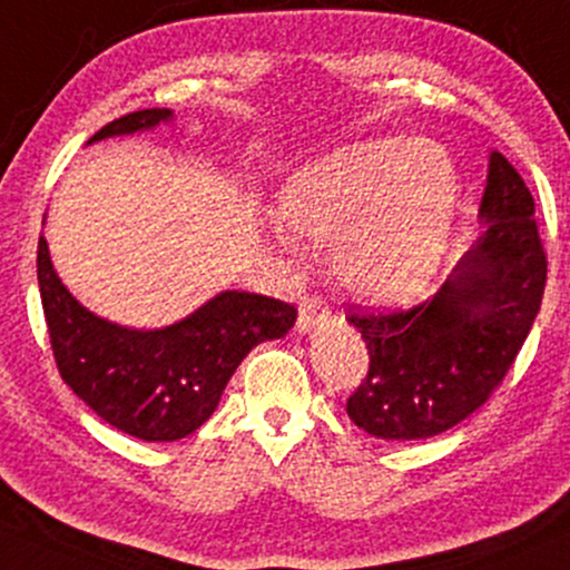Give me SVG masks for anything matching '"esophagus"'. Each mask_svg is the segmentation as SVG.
Listing matches in <instances>:
<instances>
[{
	"instance_id": "esophagus-1",
	"label": "esophagus",
	"mask_w": 570,
	"mask_h": 570,
	"mask_svg": "<svg viewBox=\"0 0 570 570\" xmlns=\"http://www.w3.org/2000/svg\"><path fill=\"white\" fill-rule=\"evenodd\" d=\"M328 305L324 303L321 297H305L303 303H299V313H297V332L299 334H311L315 332L318 326H324L328 321Z\"/></svg>"
}]
</instances>
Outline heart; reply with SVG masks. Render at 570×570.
Here are the masks:
<instances>
[{
	"mask_svg": "<svg viewBox=\"0 0 570 570\" xmlns=\"http://www.w3.org/2000/svg\"><path fill=\"white\" fill-rule=\"evenodd\" d=\"M459 180L433 140L380 137L297 169L278 190L286 228L332 243V267L368 303H406L441 265Z\"/></svg>",
	"mask_w": 570,
	"mask_h": 570,
	"instance_id": "1",
	"label": "heart"
}]
</instances>
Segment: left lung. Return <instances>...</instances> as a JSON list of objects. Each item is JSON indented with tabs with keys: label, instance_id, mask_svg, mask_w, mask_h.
Masks as SVG:
<instances>
[{
	"label": "left lung",
	"instance_id": "1",
	"mask_svg": "<svg viewBox=\"0 0 570 570\" xmlns=\"http://www.w3.org/2000/svg\"><path fill=\"white\" fill-rule=\"evenodd\" d=\"M483 236L433 297L393 313H351L368 372L347 416L385 441L445 433L489 401L531 332L547 284L533 196L493 150L481 202Z\"/></svg>",
	"mask_w": 570,
	"mask_h": 570
}]
</instances>
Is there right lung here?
Returning <instances> with one entry per match:
<instances>
[{"mask_svg":"<svg viewBox=\"0 0 570 570\" xmlns=\"http://www.w3.org/2000/svg\"><path fill=\"white\" fill-rule=\"evenodd\" d=\"M169 108H142L114 119L89 142L154 129ZM37 278L58 372L100 420L148 443L196 433L252 347L278 340L297 321V307L249 292H219L173 326L137 332L89 313L55 273L45 236Z\"/></svg>","mask_w":570,"mask_h":570,"instance_id":"add662e5","label":"right lung"}]
</instances>
